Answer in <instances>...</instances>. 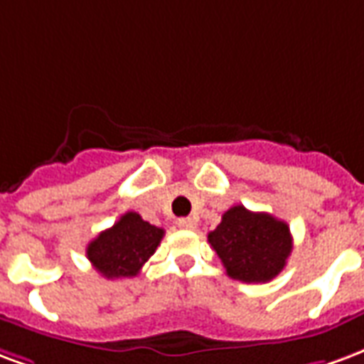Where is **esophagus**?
Wrapping results in <instances>:
<instances>
[{"label":"esophagus","mask_w":364,"mask_h":364,"mask_svg":"<svg viewBox=\"0 0 364 364\" xmlns=\"http://www.w3.org/2000/svg\"><path fill=\"white\" fill-rule=\"evenodd\" d=\"M178 227L186 230L196 229V219H192V217H182V219H178Z\"/></svg>","instance_id":"obj_1"}]
</instances>
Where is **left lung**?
Here are the masks:
<instances>
[{"label":"left lung","mask_w":364,"mask_h":364,"mask_svg":"<svg viewBox=\"0 0 364 364\" xmlns=\"http://www.w3.org/2000/svg\"><path fill=\"white\" fill-rule=\"evenodd\" d=\"M208 240L227 275L244 283H266L277 277L293 250L287 223L269 213L248 211L244 205L225 211Z\"/></svg>","instance_id":"obj_1"}]
</instances>
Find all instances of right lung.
I'll use <instances>...</instances> for the list:
<instances>
[{
	"instance_id": "add662e5",
	"label": "right lung",
	"mask_w": 364,
	"mask_h": 364,
	"mask_svg": "<svg viewBox=\"0 0 364 364\" xmlns=\"http://www.w3.org/2000/svg\"><path fill=\"white\" fill-rule=\"evenodd\" d=\"M163 237L161 227L143 221L135 211H127L110 229L92 238L87 246V258L106 279L135 277Z\"/></svg>"
}]
</instances>
